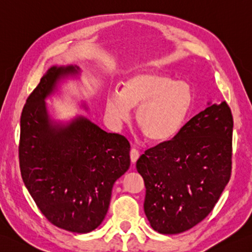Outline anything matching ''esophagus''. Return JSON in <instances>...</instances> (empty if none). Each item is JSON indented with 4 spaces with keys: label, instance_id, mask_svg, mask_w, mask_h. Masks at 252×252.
Segmentation results:
<instances>
[{
    "label": "esophagus",
    "instance_id": "esophagus-1",
    "mask_svg": "<svg viewBox=\"0 0 252 252\" xmlns=\"http://www.w3.org/2000/svg\"><path fill=\"white\" fill-rule=\"evenodd\" d=\"M139 157H140L139 151L135 150V149H132L131 152H130V158H131V162H132V164H135L136 160L139 159Z\"/></svg>",
    "mask_w": 252,
    "mask_h": 252
}]
</instances>
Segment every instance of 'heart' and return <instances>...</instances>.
I'll use <instances>...</instances> for the list:
<instances>
[{
    "label": "heart",
    "mask_w": 252,
    "mask_h": 252,
    "mask_svg": "<svg viewBox=\"0 0 252 252\" xmlns=\"http://www.w3.org/2000/svg\"><path fill=\"white\" fill-rule=\"evenodd\" d=\"M193 105L189 84L165 73L141 71L122 83L121 91L108 93L106 109L117 125L130 119L136 108V123L146 139L166 143L179 134Z\"/></svg>",
    "instance_id": "b5f03b06"
}]
</instances>
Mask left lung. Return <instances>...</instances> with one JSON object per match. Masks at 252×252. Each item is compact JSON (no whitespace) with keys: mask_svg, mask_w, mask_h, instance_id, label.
Returning a JSON list of instances; mask_svg holds the SVG:
<instances>
[{"mask_svg":"<svg viewBox=\"0 0 252 252\" xmlns=\"http://www.w3.org/2000/svg\"><path fill=\"white\" fill-rule=\"evenodd\" d=\"M208 105L175 139L145 151L136 161L146 188L145 215L160 234L199 224L229 181L233 116L226 101Z\"/></svg>","mask_w":252,"mask_h":252,"instance_id":"8db88e82","label":"left lung"}]
</instances>
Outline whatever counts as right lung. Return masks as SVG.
Here are the masks:
<instances>
[{
    "instance_id": "1",
    "label": "right lung",
    "mask_w": 252,
    "mask_h": 252,
    "mask_svg": "<svg viewBox=\"0 0 252 252\" xmlns=\"http://www.w3.org/2000/svg\"><path fill=\"white\" fill-rule=\"evenodd\" d=\"M80 74L76 65L48 68L24 106L18 154L23 181L41 213L58 227L86 234L101 224L113 185L129 169L130 143L86 117H50L47 98Z\"/></svg>"
}]
</instances>
